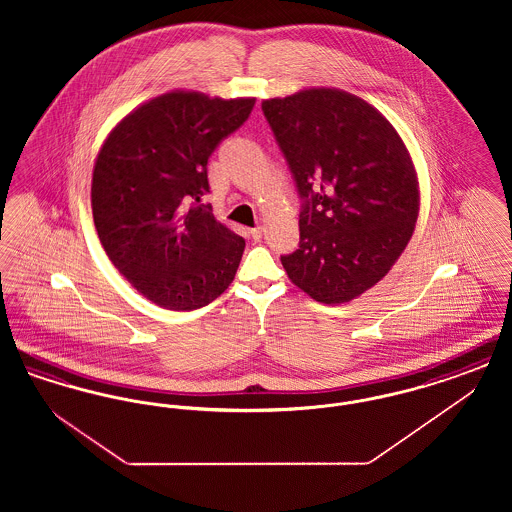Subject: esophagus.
<instances>
[{
    "instance_id": "34e87169",
    "label": "esophagus",
    "mask_w": 512,
    "mask_h": 512,
    "mask_svg": "<svg viewBox=\"0 0 512 512\" xmlns=\"http://www.w3.org/2000/svg\"><path fill=\"white\" fill-rule=\"evenodd\" d=\"M249 234H251V238H253V240H255V242H259V240H261V238H263V234H265V228H263V226H257V228H251V232H249Z\"/></svg>"
}]
</instances>
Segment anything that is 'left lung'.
<instances>
[{
  "mask_svg": "<svg viewBox=\"0 0 512 512\" xmlns=\"http://www.w3.org/2000/svg\"><path fill=\"white\" fill-rule=\"evenodd\" d=\"M292 172L299 244L280 261L320 303H345L380 282L413 236L418 182L399 134L347 92L315 88L263 101Z\"/></svg>",
  "mask_w": 512,
  "mask_h": 512,
  "instance_id": "left-lung-1",
  "label": "left lung"
}]
</instances>
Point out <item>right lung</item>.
Listing matches in <instances>:
<instances>
[{
    "instance_id": "1",
    "label": "right lung",
    "mask_w": 512,
    "mask_h": 512,
    "mask_svg": "<svg viewBox=\"0 0 512 512\" xmlns=\"http://www.w3.org/2000/svg\"><path fill=\"white\" fill-rule=\"evenodd\" d=\"M255 99L171 92L117 124L99 151L92 211L122 276L159 307L209 305L236 276L245 240L213 217L207 163Z\"/></svg>"
}]
</instances>
